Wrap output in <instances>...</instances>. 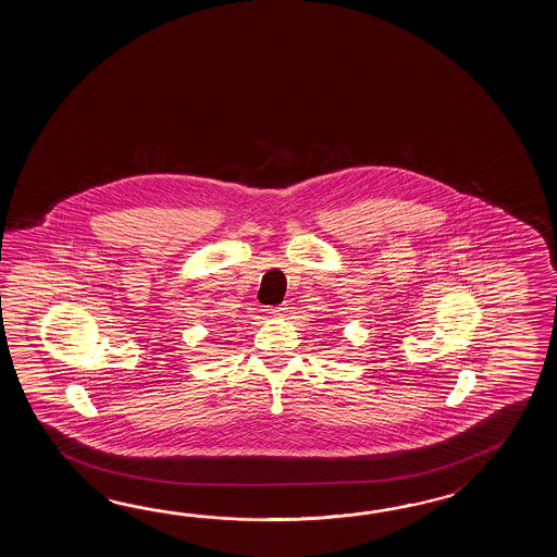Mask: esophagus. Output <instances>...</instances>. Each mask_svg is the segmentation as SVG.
Returning a JSON list of instances; mask_svg holds the SVG:
<instances>
[{
  "mask_svg": "<svg viewBox=\"0 0 557 557\" xmlns=\"http://www.w3.org/2000/svg\"><path fill=\"white\" fill-rule=\"evenodd\" d=\"M269 312L273 314V317H276V319H281V317H284V312H286V307H273L269 308Z\"/></svg>",
  "mask_w": 557,
  "mask_h": 557,
  "instance_id": "1",
  "label": "esophagus"
}]
</instances>
